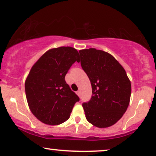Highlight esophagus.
Here are the masks:
<instances>
[{"label":"esophagus","mask_w":156,"mask_h":156,"mask_svg":"<svg viewBox=\"0 0 156 156\" xmlns=\"http://www.w3.org/2000/svg\"><path fill=\"white\" fill-rule=\"evenodd\" d=\"M76 94H77L79 96H80V90H78V91H76Z\"/></svg>","instance_id":"esophagus-1"}]
</instances>
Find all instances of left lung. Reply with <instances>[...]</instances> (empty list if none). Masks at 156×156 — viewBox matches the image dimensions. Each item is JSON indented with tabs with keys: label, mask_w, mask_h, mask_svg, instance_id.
Segmentation results:
<instances>
[{
	"label": "left lung",
	"mask_w": 156,
	"mask_h": 156,
	"mask_svg": "<svg viewBox=\"0 0 156 156\" xmlns=\"http://www.w3.org/2000/svg\"><path fill=\"white\" fill-rule=\"evenodd\" d=\"M81 66L92 86V97L82 104L86 119L98 128L113 126L129 105L131 81L111 54L95 48L80 50ZM79 61V62H80Z\"/></svg>",
	"instance_id": "obj_1"
}]
</instances>
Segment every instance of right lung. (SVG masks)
<instances>
[{
  "mask_svg": "<svg viewBox=\"0 0 156 156\" xmlns=\"http://www.w3.org/2000/svg\"><path fill=\"white\" fill-rule=\"evenodd\" d=\"M79 52L71 47L47 50L34 64L25 82L28 107L38 120L47 125L66 121L79 97L65 81V76Z\"/></svg>",
  "mask_w": 156,
  "mask_h": 156,
  "instance_id": "obj_1",
  "label": "right lung"
}]
</instances>
